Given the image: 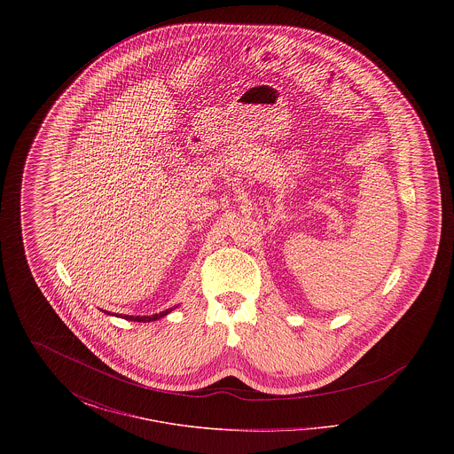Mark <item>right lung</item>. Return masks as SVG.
Instances as JSON below:
<instances>
[{
    "instance_id": "add662e5",
    "label": "right lung",
    "mask_w": 454,
    "mask_h": 454,
    "mask_svg": "<svg viewBox=\"0 0 454 454\" xmlns=\"http://www.w3.org/2000/svg\"><path fill=\"white\" fill-rule=\"evenodd\" d=\"M170 311H172V308H170V309H165V311H161V313H156V315H152V317H129V315H124L122 318H126V320H130V322H143V324H146V322H154V320H160L161 317L168 315Z\"/></svg>"
}]
</instances>
